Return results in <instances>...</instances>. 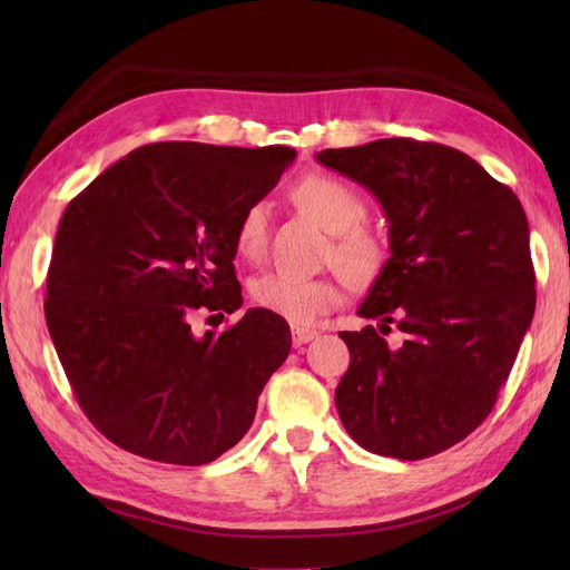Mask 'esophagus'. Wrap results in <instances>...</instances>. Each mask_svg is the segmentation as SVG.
Wrapping results in <instances>:
<instances>
[{
	"mask_svg": "<svg viewBox=\"0 0 570 570\" xmlns=\"http://www.w3.org/2000/svg\"><path fill=\"white\" fill-rule=\"evenodd\" d=\"M314 337H318V333L314 331V327H292V342H295V347H302V344L312 342Z\"/></svg>",
	"mask_w": 570,
	"mask_h": 570,
	"instance_id": "obj_1",
	"label": "esophagus"
}]
</instances>
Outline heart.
I'll use <instances>...</instances> for the list:
<instances>
[{
    "label": "heart",
    "mask_w": 570,
    "mask_h": 570,
    "mask_svg": "<svg viewBox=\"0 0 570 570\" xmlns=\"http://www.w3.org/2000/svg\"><path fill=\"white\" fill-rule=\"evenodd\" d=\"M297 206L335 235L331 256L352 287H368L387 266L381 237L364 228L368 206L356 189L333 176H308L292 189ZM268 243V206L254 202L237 220L235 245L245 258H258ZM256 306L289 323H312L337 306L340 289L327 278H302L289 273H264L252 283Z\"/></svg>",
    "instance_id": "obj_1"
}]
</instances>
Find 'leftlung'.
<instances>
[{
    "label": "left lung",
    "instance_id": "1",
    "mask_svg": "<svg viewBox=\"0 0 570 570\" xmlns=\"http://www.w3.org/2000/svg\"><path fill=\"white\" fill-rule=\"evenodd\" d=\"M316 159L368 187L390 223L387 266L344 331L352 364L335 390L364 450L419 461L490 416L534 314L528 218L469 154L390 137ZM392 330L402 341L387 343Z\"/></svg>",
    "mask_w": 570,
    "mask_h": 570
}]
</instances>
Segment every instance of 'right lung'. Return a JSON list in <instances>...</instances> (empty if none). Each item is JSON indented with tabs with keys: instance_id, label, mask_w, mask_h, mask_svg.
Listing matches in <instances>:
<instances>
[{
	"instance_id": "obj_1",
	"label": "right lung",
	"mask_w": 570,
	"mask_h": 570,
	"mask_svg": "<svg viewBox=\"0 0 570 570\" xmlns=\"http://www.w3.org/2000/svg\"><path fill=\"white\" fill-rule=\"evenodd\" d=\"M295 157L281 145H145L66 206L47 327L85 416L120 450L202 465L245 438L289 327L249 308L197 337L193 318L243 306L237 220Z\"/></svg>"
}]
</instances>
